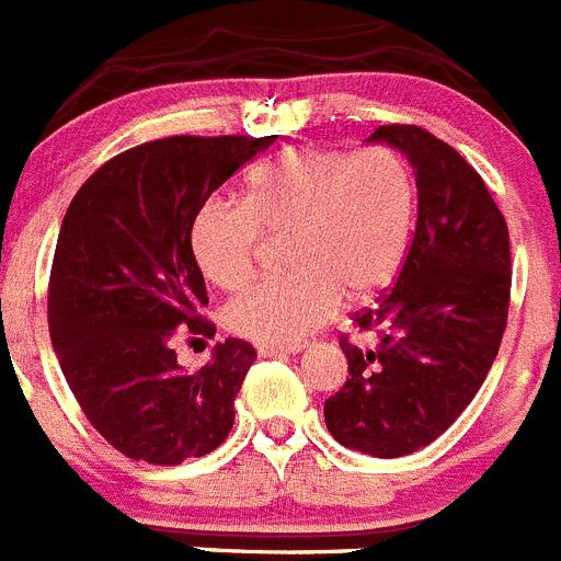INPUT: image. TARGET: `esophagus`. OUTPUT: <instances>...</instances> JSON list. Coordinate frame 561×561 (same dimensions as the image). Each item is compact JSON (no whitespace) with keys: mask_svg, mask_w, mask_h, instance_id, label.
Instances as JSON below:
<instances>
[{"mask_svg":"<svg viewBox=\"0 0 561 561\" xmlns=\"http://www.w3.org/2000/svg\"><path fill=\"white\" fill-rule=\"evenodd\" d=\"M260 357H285V354H298L301 345H256Z\"/></svg>","mask_w":561,"mask_h":561,"instance_id":"obj_1","label":"esophagus"}]
</instances>
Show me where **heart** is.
<instances>
[{
	"instance_id": "obj_1",
	"label": "heart",
	"mask_w": 561,
	"mask_h": 561,
	"mask_svg": "<svg viewBox=\"0 0 561 561\" xmlns=\"http://www.w3.org/2000/svg\"><path fill=\"white\" fill-rule=\"evenodd\" d=\"M415 185L392 151L296 146L256 165L240 204L207 202L193 218L198 268L224 290L245 285L263 240H279L287 274L234 296L227 327L263 345H293L340 301L385 290L410 249Z\"/></svg>"
}]
</instances>
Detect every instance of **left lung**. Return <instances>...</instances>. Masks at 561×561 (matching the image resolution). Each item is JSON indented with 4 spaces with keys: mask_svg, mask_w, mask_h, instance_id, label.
Wrapping results in <instances>:
<instances>
[{
    "mask_svg": "<svg viewBox=\"0 0 561 561\" xmlns=\"http://www.w3.org/2000/svg\"><path fill=\"white\" fill-rule=\"evenodd\" d=\"M368 140L410 160L417 224L396 285L354 316L376 343L340 340L348 379L323 404V417L340 446L392 459L446 432L493 368L512 256L499 204L454 146L412 124H387Z\"/></svg>",
    "mask_w": 561,
    "mask_h": 561,
    "instance_id": "8db88e82",
    "label": "left lung"
}]
</instances>
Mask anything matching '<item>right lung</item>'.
<instances>
[{
	"mask_svg": "<svg viewBox=\"0 0 561 561\" xmlns=\"http://www.w3.org/2000/svg\"><path fill=\"white\" fill-rule=\"evenodd\" d=\"M276 135H174L115 154L71 198L49 276V332L91 426L135 462L180 465L216 451L256 352L224 340L198 370L182 334L213 337L191 227L213 191Z\"/></svg>",
	"mask_w": 561,
	"mask_h": 561,
	"instance_id": "right-lung-1",
	"label": "right lung"
}]
</instances>
